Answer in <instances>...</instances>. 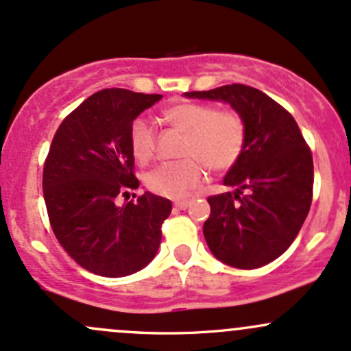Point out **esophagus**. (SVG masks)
I'll return each mask as SVG.
<instances>
[{
  "mask_svg": "<svg viewBox=\"0 0 351 351\" xmlns=\"http://www.w3.org/2000/svg\"><path fill=\"white\" fill-rule=\"evenodd\" d=\"M190 204H191V200H176V202H173V206L178 210H185L190 206Z\"/></svg>",
  "mask_w": 351,
  "mask_h": 351,
  "instance_id": "1",
  "label": "esophagus"
}]
</instances>
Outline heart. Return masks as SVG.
<instances>
[{"instance_id": "obj_1", "label": "heart", "mask_w": 351, "mask_h": 351, "mask_svg": "<svg viewBox=\"0 0 351 351\" xmlns=\"http://www.w3.org/2000/svg\"><path fill=\"white\" fill-rule=\"evenodd\" d=\"M171 126L185 132L182 161H166L146 173L145 183L153 193L182 198L205 178V166L217 171L232 168L245 147V124L235 110L217 109L206 102L182 101L163 112ZM131 153L139 163H147L156 151V132L143 117L132 121L129 129Z\"/></svg>"}]
</instances>
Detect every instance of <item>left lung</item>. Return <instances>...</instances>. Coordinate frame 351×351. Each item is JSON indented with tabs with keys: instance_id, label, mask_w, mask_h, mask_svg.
I'll return each instance as SVG.
<instances>
[{
	"instance_id": "1",
	"label": "left lung",
	"mask_w": 351,
	"mask_h": 351,
	"mask_svg": "<svg viewBox=\"0 0 351 351\" xmlns=\"http://www.w3.org/2000/svg\"><path fill=\"white\" fill-rule=\"evenodd\" d=\"M186 97L228 102L245 124V147L208 197L204 235L213 256L239 269L278 259L300 234L313 200V156L294 117L259 88L232 84Z\"/></svg>"
}]
</instances>
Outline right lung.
<instances>
[{"label": "right lung", "instance_id": "obj_1", "mask_svg": "<svg viewBox=\"0 0 351 351\" xmlns=\"http://www.w3.org/2000/svg\"><path fill=\"white\" fill-rule=\"evenodd\" d=\"M161 97L104 88L55 132L43 165V198L57 241L88 272L123 278L156 256L171 202L147 191L123 206L116 198L139 186L129 146L132 121Z\"/></svg>", "mask_w": 351, "mask_h": 351}]
</instances>
